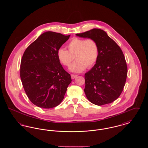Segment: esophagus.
<instances>
[{"label":"esophagus","mask_w":148,"mask_h":148,"mask_svg":"<svg viewBox=\"0 0 148 148\" xmlns=\"http://www.w3.org/2000/svg\"><path fill=\"white\" fill-rule=\"evenodd\" d=\"M77 75L72 74V75H71V79H75V77H77Z\"/></svg>","instance_id":"34e87169"}]
</instances>
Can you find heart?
Returning <instances> with one entry per match:
<instances>
[{"label": "heart", "mask_w": 148, "mask_h": 148, "mask_svg": "<svg viewBox=\"0 0 148 148\" xmlns=\"http://www.w3.org/2000/svg\"><path fill=\"white\" fill-rule=\"evenodd\" d=\"M68 51L59 48L57 57L60 63L69 66L75 58L77 61L71 64L69 70L73 73H80L88 68H91L96 63L99 56L97 42L92 39L75 38L68 44Z\"/></svg>", "instance_id": "b5f03b06"}]
</instances>
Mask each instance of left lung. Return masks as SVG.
<instances>
[{
  "label": "left lung",
  "mask_w": 148,
  "mask_h": 148,
  "mask_svg": "<svg viewBox=\"0 0 148 148\" xmlns=\"http://www.w3.org/2000/svg\"><path fill=\"white\" fill-rule=\"evenodd\" d=\"M76 35L92 39L98 45V59L85 74L86 98L97 106L112 103L119 97L127 79V63L122 50L106 32L100 29H92Z\"/></svg>",
  "instance_id": "left-lung-1"
}]
</instances>
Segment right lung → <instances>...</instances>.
<instances>
[{
  "instance_id": "1",
  "label": "right lung",
  "mask_w": 148,
  "mask_h": 148,
  "mask_svg": "<svg viewBox=\"0 0 148 148\" xmlns=\"http://www.w3.org/2000/svg\"><path fill=\"white\" fill-rule=\"evenodd\" d=\"M71 35L46 32L26 49L21 59V78L31 102L49 109L63 100L71 82L57 57V51Z\"/></svg>"
}]
</instances>
